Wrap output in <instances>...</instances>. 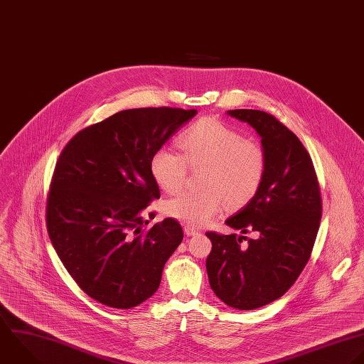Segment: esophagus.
Here are the masks:
<instances>
[{
	"instance_id": "obj_1",
	"label": "esophagus",
	"mask_w": 364,
	"mask_h": 364,
	"mask_svg": "<svg viewBox=\"0 0 364 364\" xmlns=\"http://www.w3.org/2000/svg\"><path fill=\"white\" fill-rule=\"evenodd\" d=\"M184 234H186L187 237H193V235H197L198 231H197L194 227H191V225H186V227H184Z\"/></svg>"
}]
</instances>
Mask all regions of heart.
Listing matches in <instances>:
<instances>
[{"mask_svg":"<svg viewBox=\"0 0 364 364\" xmlns=\"http://www.w3.org/2000/svg\"><path fill=\"white\" fill-rule=\"evenodd\" d=\"M181 154L161 147L150 159V173L166 193L178 191L188 166L203 167L200 191H183L163 204L164 214L190 225H204L227 207L237 211L259 193L268 168L262 146L231 126L205 117L178 136Z\"/></svg>","mask_w":364,"mask_h":364,"instance_id":"b5f03b06","label":"heart"}]
</instances>
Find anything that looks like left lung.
Wrapping results in <instances>:
<instances>
[{"label": "left lung", "mask_w": 364, "mask_h": 364, "mask_svg": "<svg viewBox=\"0 0 364 364\" xmlns=\"http://www.w3.org/2000/svg\"><path fill=\"white\" fill-rule=\"evenodd\" d=\"M231 117L248 123L267 153V176L259 193L225 224L242 234L207 232L213 250L207 274L214 294L228 306L251 311L281 298L308 264L322 218V197L312 159L301 140L262 110L235 109Z\"/></svg>", "instance_id": "obj_1"}]
</instances>
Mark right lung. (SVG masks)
<instances>
[{"label": "right lung", "instance_id": "obj_1", "mask_svg": "<svg viewBox=\"0 0 364 364\" xmlns=\"http://www.w3.org/2000/svg\"><path fill=\"white\" fill-rule=\"evenodd\" d=\"M196 113L122 110L63 147L46 200V227L63 267L92 299L130 309L157 291L183 230L173 218L143 228L147 205L160 198L150 159Z\"/></svg>", "mask_w": 364, "mask_h": 364}]
</instances>
